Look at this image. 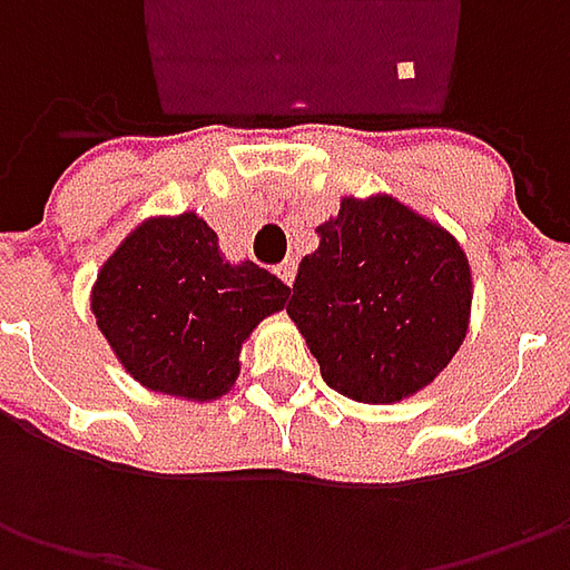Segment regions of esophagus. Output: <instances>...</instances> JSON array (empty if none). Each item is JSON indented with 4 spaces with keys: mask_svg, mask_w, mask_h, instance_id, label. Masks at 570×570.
Instances as JSON below:
<instances>
[{
    "mask_svg": "<svg viewBox=\"0 0 570 570\" xmlns=\"http://www.w3.org/2000/svg\"><path fill=\"white\" fill-rule=\"evenodd\" d=\"M275 275L285 282V285H295V275H297V263L295 259H285L282 266H275Z\"/></svg>",
    "mask_w": 570,
    "mask_h": 570,
    "instance_id": "esophagus-1",
    "label": "esophagus"
}]
</instances>
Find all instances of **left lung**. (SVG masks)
I'll list each match as a JSON object with an SVG mask.
<instances>
[{
  "mask_svg": "<svg viewBox=\"0 0 570 570\" xmlns=\"http://www.w3.org/2000/svg\"><path fill=\"white\" fill-rule=\"evenodd\" d=\"M317 234L288 317L323 381L371 405L425 390L470 330L472 269L460 240L390 193L342 196Z\"/></svg>",
  "mask_w": 570,
  "mask_h": 570,
  "instance_id": "8db88e82",
  "label": "left lung"
}]
</instances>
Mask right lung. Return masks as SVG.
<instances>
[{"instance_id":"obj_1","label":"right lung","mask_w":570,"mask_h":570,"mask_svg":"<svg viewBox=\"0 0 570 570\" xmlns=\"http://www.w3.org/2000/svg\"><path fill=\"white\" fill-rule=\"evenodd\" d=\"M292 288L250 259L228 263L196 212L155 215L100 266L91 314L107 345L145 390L189 403L225 396L240 348Z\"/></svg>"}]
</instances>
